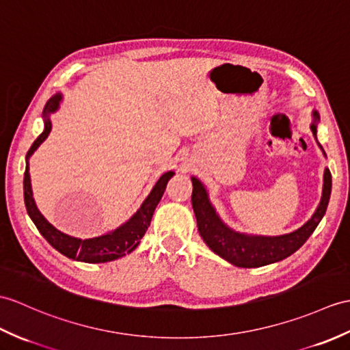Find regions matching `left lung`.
I'll use <instances>...</instances> for the list:
<instances>
[{"mask_svg":"<svg viewBox=\"0 0 350 350\" xmlns=\"http://www.w3.org/2000/svg\"><path fill=\"white\" fill-rule=\"evenodd\" d=\"M313 116L314 122L312 124V131L316 135V122L319 120L318 111H314ZM192 208L195 217H197L200 235L206 241V245L215 254L235 267L255 268L282 261V259L297 252L310 237L316 226L319 225L325 212H327L331 195V173L328 168L325 170L322 200L310 221L297 231L279 235V237L246 235L232 231L216 215L215 208L207 198L206 188L198 178L192 177Z\"/></svg>","mask_w":350,"mask_h":350,"instance_id":"left-lung-1","label":"left lung"}]
</instances>
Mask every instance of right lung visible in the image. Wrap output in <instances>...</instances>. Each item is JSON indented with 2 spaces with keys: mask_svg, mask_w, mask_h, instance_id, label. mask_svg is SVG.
<instances>
[{
  "mask_svg": "<svg viewBox=\"0 0 350 350\" xmlns=\"http://www.w3.org/2000/svg\"><path fill=\"white\" fill-rule=\"evenodd\" d=\"M61 101V95H55L49 100L44 105V131L37 137V140L32 143L27 153V168H25V176H23V198H25V207L32 222L36 224L37 230L40 234L49 241V245L53 246L56 250L61 252L62 255L67 258L76 259V261L89 262V264H98V262H109L113 259H118L120 256H125L129 252H133L138 245H140V240L144 235L146 230L149 228L153 212L158 206L159 200L162 198V193H164L167 183L170 178L174 176V172H167L159 177L157 185L153 186L152 192L149 197L144 200L142 207L138 208V212L129 219L115 231L109 234L100 235V237L95 239H88V240H80L70 237V235L64 234L55 228L53 225L49 224L43 215L38 212V208L32 198V191H31V178L28 173V158L34 153V150L42 144L49 133L52 129L51 119H49V113H53L58 109Z\"/></svg>",
  "mask_w": 350,
  "mask_h": 350,
  "instance_id": "add662e5",
  "label": "right lung"
}]
</instances>
